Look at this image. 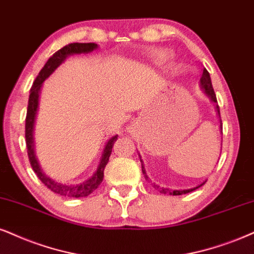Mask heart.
I'll use <instances>...</instances> for the list:
<instances>
[{"instance_id": "b5f03b06", "label": "heart", "mask_w": 254, "mask_h": 254, "mask_svg": "<svg viewBox=\"0 0 254 254\" xmlns=\"http://www.w3.org/2000/svg\"><path fill=\"white\" fill-rule=\"evenodd\" d=\"M172 57V53L169 50H157L151 54V60L155 63H164Z\"/></svg>"}]
</instances>
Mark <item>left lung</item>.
Masks as SVG:
<instances>
[{
	"instance_id": "8db88e82",
	"label": "left lung",
	"mask_w": 254,
	"mask_h": 254,
	"mask_svg": "<svg viewBox=\"0 0 254 254\" xmlns=\"http://www.w3.org/2000/svg\"><path fill=\"white\" fill-rule=\"evenodd\" d=\"M200 88L206 94V96L208 98L211 99V102L212 103L216 104V111L218 114V116L220 118V111H219V107H218L217 104V97H216V94H214V90H213V86H212V82H211V77H210V73L206 69H203V75L200 77ZM220 130H223V125H221V121H220ZM223 133V132H221ZM139 158H140V155H139ZM140 162H142V171H143V175L145 179L149 181V177H147L146 172H145V168H144V164H143V160L140 158ZM206 181H204L203 183H200V184L194 186V188H191V189H185V190H172V189H168V188H162V186L159 185H156L155 183H153V188L156 189V190H158L160 193H164V194H170V195H181V194H185V193H189V192H192L194 191L195 189L200 188L201 185H204Z\"/></svg>"
}]
</instances>
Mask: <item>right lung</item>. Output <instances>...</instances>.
<instances>
[{"mask_svg":"<svg viewBox=\"0 0 254 254\" xmlns=\"http://www.w3.org/2000/svg\"><path fill=\"white\" fill-rule=\"evenodd\" d=\"M98 46L96 43H70L68 46L63 47L62 49L56 51L44 66L38 73L36 79L34 81V84L30 89V95H29V102H28V109H27V117H25V143H27L28 149V157L29 162H30L31 168H33L34 172L36 173L37 177L40 181L50 189L51 191L55 193L63 195V197L69 198H81L86 197L90 193H92L96 189L101 185L102 181L104 177V169L109 162V157L111 155L112 146H114L115 142L117 140L118 134L112 136L110 139L105 143V146L102 152V157L99 159V164L97 166V170L94 172L91 177H89L86 181L76 183V184H63V183L56 182L50 177H48L46 173L42 170L40 163L35 153V144H34V125L35 120H36V115L38 110V101H40V94L43 82L53 73L59 66L65 61L68 57L72 55H79V54H89L96 50Z\"/></svg>","mask_w":254,"mask_h":254,"instance_id":"add662e5","label":"right lung"}]
</instances>
